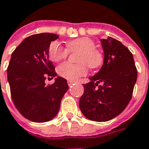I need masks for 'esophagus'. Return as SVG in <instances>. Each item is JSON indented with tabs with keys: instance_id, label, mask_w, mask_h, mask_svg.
<instances>
[{
	"instance_id": "34e87169",
	"label": "esophagus",
	"mask_w": 149,
	"mask_h": 149,
	"mask_svg": "<svg viewBox=\"0 0 149 149\" xmlns=\"http://www.w3.org/2000/svg\"><path fill=\"white\" fill-rule=\"evenodd\" d=\"M67 83H68V85H69V86H71L74 83V81H70V80H69L68 82H67Z\"/></svg>"
}]
</instances>
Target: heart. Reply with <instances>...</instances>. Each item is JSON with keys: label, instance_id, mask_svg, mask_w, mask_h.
I'll list each match as a JSON object with an SVG mask.
<instances>
[{"label": "heart", "instance_id": "heart-1", "mask_svg": "<svg viewBox=\"0 0 149 149\" xmlns=\"http://www.w3.org/2000/svg\"><path fill=\"white\" fill-rule=\"evenodd\" d=\"M70 52H79L76 61L79 63H63L58 66V72L66 79H77L86 74V66L91 69H96L103 62V53L95 47L93 40L88 38H80L70 41L66 43V48L58 42H52L48 49L49 58L55 63L65 59Z\"/></svg>", "mask_w": 149, "mask_h": 149}]
</instances>
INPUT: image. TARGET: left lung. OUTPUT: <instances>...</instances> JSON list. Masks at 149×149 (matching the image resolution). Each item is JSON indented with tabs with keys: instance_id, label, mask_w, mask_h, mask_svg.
I'll list each match as a JSON object with an SVG mask.
<instances>
[{
	"instance_id": "8db88e82",
	"label": "left lung",
	"mask_w": 149,
	"mask_h": 149,
	"mask_svg": "<svg viewBox=\"0 0 149 149\" xmlns=\"http://www.w3.org/2000/svg\"><path fill=\"white\" fill-rule=\"evenodd\" d=\"M104 60L100 71L83 84L79 107L91 120L105 122L119 116L130 102L137 70L133 55L120 41L101 39Z\"/></svg>"
}]
</instances>
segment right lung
<instances>
[{"instance_id": "right-lung-1", "label": "right lung", "mask_w": 149, "mask_h": 149, "mask_svg": "<svg viewBox=\"0 0 149 149\" xmlns=\"http://www.w3.org/2000/svg\"><path fill=\"white\" fill-rule=\"evenodd\" d=\"M58 38L57 34L49 33L26 38L12 53L7 68L13 102L19 112L33 122L52 120L69 88L66 79L60 76L51 85L45 83L47 77L57 76L48 49Z\"/></svg>"}]
</instances>
